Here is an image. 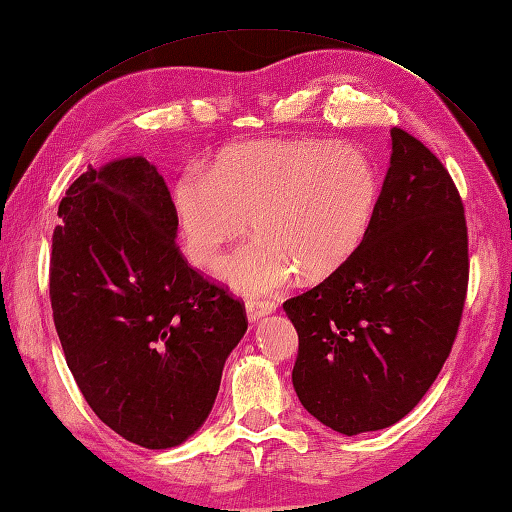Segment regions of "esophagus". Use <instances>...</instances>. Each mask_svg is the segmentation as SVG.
Segmentation results:
<instances>
[{
	"mask_svg": "<svg viewBox=\"0 0 512 512\" xmlns=\"http://www.w3.org/2000/svg\"><path fill=\"white\" fill-rule=\"evenodd\" d=\"M277 310L275 302H248L246 304V315L250 322H257V319H262L266 315H273Z\"/></svg>",
	"mask_w": 512,
	"mask_h": 512,
	"instance_id": "34e87169",
	"label": "esophagus"
}]
</instances>
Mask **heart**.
Returning <instances> with one entry per match:
<instances>
[{"instance_id":"heart-1","label":"heart","mask_w":512,"mask_h":512,"mask_svg":"<svg viewBox=\"0 0 512 512\" xmlns=\"http://www.w3.org/2000/svg\"><path fill=\"white\" fill-rule=\"evenodd\" d=\"M377 202V175L362 150L313 139L235 144L208 170L190 168L170 193L186 257L217 264L228 242L255 237L217 275L248 297L273 295L304 277H324L362 244Z\"/></svg>"}]
</instances>
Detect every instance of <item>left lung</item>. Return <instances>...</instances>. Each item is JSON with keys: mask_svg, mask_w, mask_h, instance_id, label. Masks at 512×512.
I'll return each mask as SVG.
<instances>
[{"mask_svg": "<svg viewBox=\"0 0 512 512\" xmlns=\"http://www.w3.org/2000/svg\"><path fill=\"white\" fill-rule=\"evenodd\" d=\"M466 286L468 235L453 179L419 139L393 128L362 244L284 304L299 335V402L348 437L399 422L453 348Z\"/></svg>", "mask_w": 512, "mask_h": 512, "instance_id": "1", "label": "left lung"}]
</instances>
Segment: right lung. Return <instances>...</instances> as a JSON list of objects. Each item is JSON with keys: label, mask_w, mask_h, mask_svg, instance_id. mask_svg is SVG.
Masks as SVG:
<instances>
[{"label": "right lung", "mask_w": 512, "mask_h": 512, "mask_svg": "<svg viewBox=\"0 0 512 512\" xmlns=\"http://www.w3.org/2000/svg\"><path fill=\"white\" fill-rule=\"evenodd\" d=\"M57 215L50 304L79 390L128 442L184 444L246 333L242 302L179 255L166 182L142 155L88 166Z\"/></svg>", "instance_id": "obj_1"}]
</instances>
